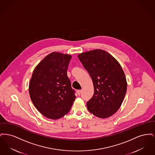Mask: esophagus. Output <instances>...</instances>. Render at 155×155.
Instances as JSON below:
<instances>
[{
	"label": "esophagus",
	"mask_w": 155,
	"mask_h": 155,
	"mask_svg": "<svg viewBox=\"0 0 155 155\" xmlns=\"http://www.w3.org/2000/svg\"><path fill=\"white\" fill-rule=\"evenodd\" d=\"M77 94H78V95H80L81 93H82V90H78V91H77Z\"/></svg>",
	"instance_id": "34e87169"
}]
</instances>
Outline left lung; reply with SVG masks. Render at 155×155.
<instances>
[{"label":"left lung","mask_w":155,"mask_h":155,"mask_svg":"<svg viewBox=\"0 0 155 155\" xmlns=\"http://www.w3.org/2000/svg\"><path fill=\"white\" fill-rule=\"evenodd\" d=\"M78 58L90 75L94 93L87 103L89 112L107 118L120 107L127 91L125 74L110 54L95 49L78 54Z\"/></svg>","instance_id":"obj_1"}]
</instances>
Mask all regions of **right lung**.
I'll return each mask as SVG.
<instances>
[{
  "mask_svg": "<svg viewBox=\"0 0 155 155\" xmlns=\"http://www.w3.org/2000/svg\"><path fill=\"white\" fill-rule=\"evenodd\" d=\"M71 56L52 52L35 67L29 84L30 97L42 115L53 120L68 113L76 96L67 70Z\"/></svg>",
  "mask_w": 155,
  "mask_h": 155,
  "instance_id": "right-lung-1",
  "label": "right lung"
}]
</instances>
